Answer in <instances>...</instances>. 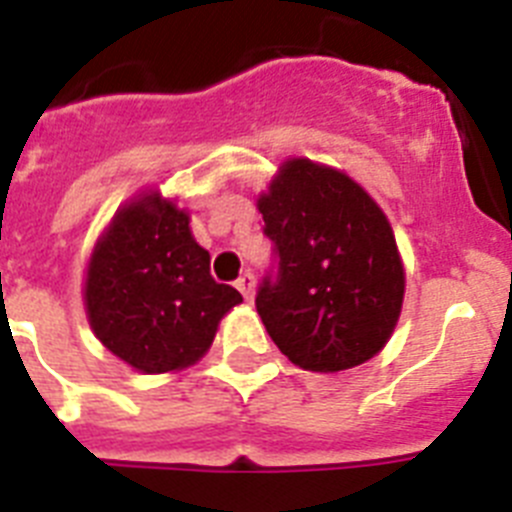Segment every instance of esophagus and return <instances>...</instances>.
<instances>
[{
	"label": "esophagus",
	"mask_w": 512,
	"mask_h": 512,
	"mask_svg": "<svg viewBox=\"0 0 512 512\" xmlns=\"http://www.w3.org/2000/svg\"><path fill=\"white\" fill-rule=\"evenodd\" d=\"M236 289H239V294L244 296V299H252V296H255V276H252V273H242V276L236 278Z\"/></svg>",
	"instance_id": "34e87169"
}]
</instances>
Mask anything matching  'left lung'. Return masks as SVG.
Returning a JSON list of instances; mask_svg holds the SVG:
<instances>
[{"label": "left lung", "mask_w": 512, "mask_h": 512, "mask_svg": "<svg viewBox=\"0 0 512 512\" xmlns=\"http://www.w3.org/2000/svg\"><path fill=\"white\" fill-rule=\"evenodd\" d=\"M278 257L255 307L281 354L312 372H341L388 343L403 304V263L380 205L343 174L291 158L260 195Z\"/></svg>", "instance_id": "obj_1"}]
</instances>
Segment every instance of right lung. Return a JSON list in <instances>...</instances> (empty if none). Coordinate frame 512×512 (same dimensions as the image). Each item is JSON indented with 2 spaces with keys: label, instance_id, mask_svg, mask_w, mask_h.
<instances>
[{
  "label": "right lung",
  "instance_id": "obj_1",
  "mask_svg": "<svg viewBox=\"0 0 512 512\" xmlns=\"http://www.w3.org/2000/svg\"><path fill=\"white\" fill-rule=\"evenodd\" d=\"M239 302L234 286L210 276V255L195 242L190 216L158 192L124 205L90 255V328L145 375L195 364Z\"/></svg>",
  "mask_w": 512,
  "mask_h": 512
}]
</instances>
